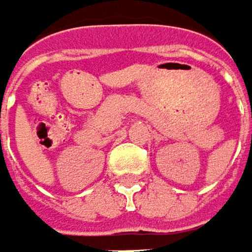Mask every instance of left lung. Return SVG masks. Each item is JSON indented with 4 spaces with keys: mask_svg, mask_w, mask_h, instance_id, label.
I'll use <instances>...</instances> for the list:
<instances>
[{
    "mask_svg": "<svg viewBox=\"0 0 252 252\" xmlns=\"http://www.w3.org/2000/svg\"><path fill=\"white\" fill-rule=\"evenodd\" d=\"M251 116H252V110H251Z\"/></svg>",
    "mask_w": 252,
    "mask_h": 252,
    "instance_id": "1",
    "label": "left lung"
}]
</instances>
